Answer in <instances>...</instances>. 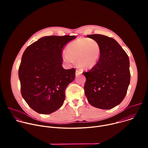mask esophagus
I'll return each mask as SVG.
<instances>
[{"label": "esophagus", "instance_id": "obj_1", "mask_svg": "<svg viewBox=\"0 0 148 148\" xmlns=\"http://www.w3.org/2000/svg\"><path fill=\"white\" fill-rule=\"evenodd\" d=\"M81 74H82V71H80V70H77L76 71H75V75L76 76H78L79 75H80Z\"/></svg>", "mask_w": 148, "mask_h": 148}]
</instances>
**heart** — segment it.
I'll return each mask as SVG.
<instances>
[{"label": "heart", "mask_w": 148, "mask_h": 148, "mask_svg": "<svg viewBox=\"0 0 148 148\" xmlns=\"http://www.w3.org/2000/svg\"><path fill=\"white\" fill-rule=\"evenodd\" d=\"M100 52V46L96 40L79 38L67 45V54H62V58L68 66H71L78 62L80 68L87 70L92 69L97 64Z\"/></svg>", "instance_id": "1"}]
</instances>
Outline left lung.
I'll return each instance as SVG.
<instances>
[{
  "instance_id": "obj_1",
  "label": "left lung",
  "mask_w": 148,
  "mask_h": 148,
  "mask_svg": "<svg viewBox=\"0 0 148 148\" xmlns=\"http://www.w3.org/2000/svg\"><path fill=\"white\" fill-rule=\"evenodd\" d=\"M87 36L98 42L101 52L97 64L83 73L86 78L85 95L92 106L112 109L123 101L130 85L128 56L112 38L101 34Z\"/></svg>"
}]
</instances>
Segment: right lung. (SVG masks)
<instances>
[{"label": "right lung", "instance_id": "obj_1", "mask_svg": "<svg viewBox=\"0 0 148 148\" xmlns=\"http://www.w3.org/2000/svg\"><path fill=\"white\" fill-rule=\"evenodd\" d=\"M75 38L69 35L43 37L23 53L18 69L21 92L36 112L50 114L64 103L66 88L74 80L75 70L63 69L62 51Z\"/></svg>", "mask_w": 148, "mask_h": 148}]
</instances>
